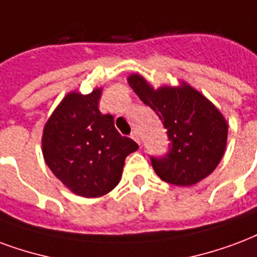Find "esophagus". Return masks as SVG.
Listing matches in <instances>:
<instances>
[{
  "mask_svg": "<svg viewBox=\"0 0 257 257\" xmlns=\"http://www.w3.org/2000/svg\"><path fill=\"white\" fill-rule=\"evenodd\" d=\"M131 138L134 139L136 143L140 144V139H139V135H138V132H136V131H134V132H132V135H131Z\"/></svg>",
  "mask_w": 257,
  "mask_h": 257,
  "instance_id": "1",
  "label": "esophagus"
}]
</instances>
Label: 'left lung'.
<instances>
[{"label":"left lung","instance_id":"left-lung-1","mask_svg":"<svg viewBox=\"0 0 257 257\" xmlns=\"http://www.w3.org/2000/svg\"><path fill=\"white\" fill-rule=\"evenodd\" d=\"M128 81L167 131V153L151 157L158 177L189 187L210 176L223 157L227 139V123L215 106L187 84L154 90L142 76H129Z\"/></svg>","mask_w":257,"mask_h":257}]
</instances>
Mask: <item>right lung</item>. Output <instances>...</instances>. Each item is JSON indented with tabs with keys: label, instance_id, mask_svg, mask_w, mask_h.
<instances>
[{
	"label": "right lung",
	"instance_id": "add662e5",
	"mask_svg": "<svg viewBox=\"0 0 257 257\" xmlns=\"http://www.w3.org/2000/svg\"><path fill=\"white\" fill-rule=\"evenodd\" d=\"M100 90L70 92L46 122L42 147L53 174L84 197L106 195L121 180L125 158L139 148L121 136L113 115L98 109Z\"/></svg>",
	"mask_w": 257,
	"mask_h": 257
}]
</instances>
